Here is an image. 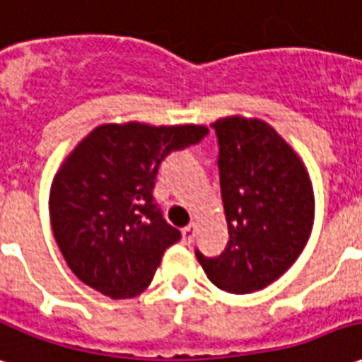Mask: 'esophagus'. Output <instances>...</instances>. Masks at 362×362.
Returning a JSON list of instances; mask_svg holds the SVG:
<instances>
[{"label": "esophagus", "instance_id": "1", "mask_svg": "<svg viewBox=\"0 0 362 362\" xmlns=\"http://www.w3.org/2000/svg\"><path fill=\"white\" fill-rule=\"evenodd\" d=\"M182 235H184V242L192 243V240H194V235H195L194 224H188V226H184V228H182Z\"/></svg>", "mask_w": 362, "mask_h": 362}]
</instances>
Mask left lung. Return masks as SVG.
<instances>
[{
    "mask_svg": "<svg viewBox=\"0 0 362 362\" xmlns=\"http://www.w3.org/2000/svg\"><path fill=\"white\" fill-rule=\"evenodd\" d=\"M218 176L230 240L218 257H195L216 288L263 290L301 255L315 218L307 168L278 132L259 119L216 120Z\"/></svg>",
    "mask_w": 362,
    "mask_h": 362,
    "instance_id": "obj_1",
    "label": "left lung"
}]
</instances>
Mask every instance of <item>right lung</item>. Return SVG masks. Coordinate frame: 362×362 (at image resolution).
<instances>
[{"label":"right lung","instance_id":"obj_1","mask_svg":"<svg viewBox=\"0 0 362 362\" xmlns=\"http://www.w3.org/2000/svg\"><path fill=\"white\" fill-rule=\"evenodd\" d=\"M207 134L197 124H101L74 147L53 178L49 216L78 280L113 299L151 284L163 253L182 238L153 197L160 163Z\"/></svg>","mask_w":362,"mask_h":362}]
</instances>
